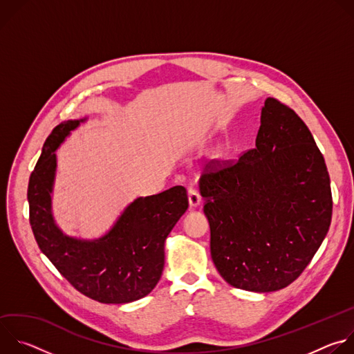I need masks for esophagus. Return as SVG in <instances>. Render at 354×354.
<instances>
[{
    "instance_id": "esophagus-1",
    "label": "esophagus",
    "mask_w": 354,
    "mask_h": 354,
    "mask_svg": "<svg viewBox=\"0 0 354 354\" xmlns=\"http://www.w3.org/2000/svg\"><path fill=\"white\" fill-rule=\"evenodd\" d=\"M187 196H189V205H190V207H197L201 203V197H200V194L197 193L196 189L189 187L187 189Z\"/></svg>"
}]
</instances>
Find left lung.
I'll use <instances>...</instances> for the list:
<instances>
[{
	"label": "left lung",
	"instance_id": "8db88e82",
	"mask_svg": "<svg viewBox=\"0 0 354 354\" xmlns=\"http://www.w3.org/2000/svg\"><path fill=\"white\" fill-rule=\"evenodd\" d=\"M212 259L232 287L270 292L311 262L332 220L330 179L315 140L274 97L261 113L255 148L198 182Z\"/></svg>",
	"mask_w": 354,
	"mask_h": 354
}]
</instances>
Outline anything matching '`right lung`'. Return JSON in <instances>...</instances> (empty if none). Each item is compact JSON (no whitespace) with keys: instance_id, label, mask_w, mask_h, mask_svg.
<instances>
[{"instance_id":"add662e5","label":"right lung","mask_w":354,"mask_h":354,"mask_svg":"<svg viewBox=\"0 0 354 354\" xmlns=\"http://www.w3.org/2000/svg\"><path fill=\"white\" fill-rule=\"evenodd\" d=\"M86 120H67L47 137L29 178V221L40 250L80 292L104 304H127L148 295L160 281L165 241L189 207L187 194L183 186H174L137 197L102 236L67 235L53 216L56 151Z\"/></svg>"}]
</instances>
